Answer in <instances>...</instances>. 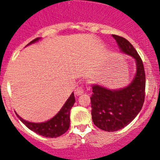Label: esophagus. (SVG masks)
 <instances>
[{"label":"esophagus","instance_id":"esophagus-1","mask_svg":"<svg viewBox=\"0 0 160 160\" xmlns=\"http://www.w3.org/2000/svg\"><path fill=\"white\" fill-rule=\"evenodd\" d=\"M83 92H84V90H83V87H77V88L75 89V90H74V93H75V94L77 96L81 95V94H83Z\"/></svg>","mask_w":160,"mask_h":160}]
</instances>
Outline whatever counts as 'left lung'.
Returning <instances> with one entry per match:
<instances>
[{"instance_id": "obj_1", "label": "left lung", "mask_w": 160, "mask_h": 160, "mask_svg": "<svg viewBox=\"0 0 160 160\" xmlns=\"http://www.w3.org/2000/svg\"><path fill=\"white\" fill-rule=\"evenodd\" d=\"M120 50L134 58L136 74L125 88L109 90L92 85L91 115L94 124L106 131H116L128 126L142 109L145 98L146 76L142 61L134 46L122 37L112 35Z\"/></svg>"}]
</instances>
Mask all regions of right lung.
Wrapping results in <instances>:
<instances>
[{
  "label": "right lung",
  "instance_id": "obj_1",
  "mask_svg": "<svg viewBox=\"0 0 160 160\" xmlns=\"http://www.w3.org/2000/svg\"><path fill=\"white\" fill-rule=\"evenodd\" d=\"M39 39H40L39 38H36V39L29 42L28 45L34 43V42H38ZM74 102H75V98H74L73 93H72L71 95L70 96V98H68L67 101L64 104V106L62 107L60 111L51 119L48 120L45 122L36 123V122H28V121H25L23 118H21L17 113L16 114L17 116L20 118V120L31 131H34L35 133L44 137L56 138V137H59L63 135L70 128V112Z\"/></svg>",
  "mask_w": 160,
  "mask_h": 160
}]
</instances>
